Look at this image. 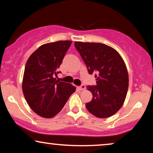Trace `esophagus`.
Masks as SVG:
<instances>
[{
	"instance_id": "esophagus-1",
	"label": "esophagus",
	"mask_w": 153,
	"mask_h": 153,
	"mask_svg": "<svg viewBox=\"0 0 153 153\" xmlns=\"http://www.w3.org/2000/svg\"><path fill=\"white\" fill-rule=\"evenodd\" d=\"M79 88L81 90V91H84V90H85V85L82 84L81 85V86L79 87Z\"/></svg>"
}]
</instances>
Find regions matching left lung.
I'll return each mask as SVG.
<instances>
[{"instance_id":"obj_1","label":"left lung","mask_w":153,"mask_h":153,"mask_svg":"<svg viewBox=\"0 0 153 153\" xmlns=\"http://www.w3.org/2000/svg\"><path fill=\"white\" fill-rule=\"evenodd\" d=\"M75 47L86 65L89 74L97 72V85L88 86L93 99L85 104L88 111L97 118L114 115L124 104L129 85L127 69L120 53L101 43L75 42Z\"/></svg>"}]
</instances>
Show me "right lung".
I'll return each mask as SVG.
<instances>
[{
    "instance_id": "add662e5",
    "label": "right lung",
    "mask_w": 153,
    "mask_h": 153,
    "mask_svg": "<svg viewBox=\"0 0 153 153\" xmlns=\"http://www.w3.org/2000/svg\"><path fill=\"white\" fill-rule=\"evenodd\" d=\"M72 41L60 40L42 45L31 54L25 67L22 91L35 113L45 118L57 115L76 91L70 83L59 82L58 69Z\"/></svg>"
}]
</instances>
